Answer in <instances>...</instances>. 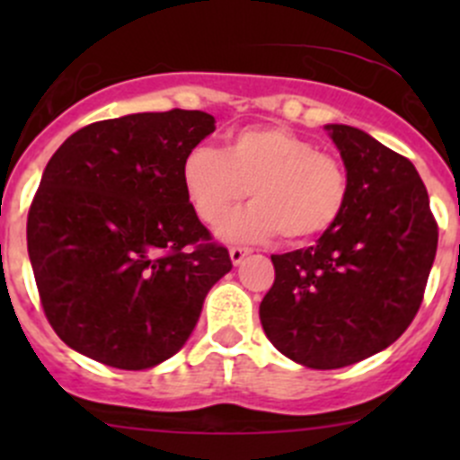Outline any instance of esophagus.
I'll list each match as a JSON object with an SVG mask.
<instances>
[{
	"label": "esophagus",
	"instance_id": "1",
	"mask_svg": "<svg viewBox=\"0 0 460 460\" xmlns=\"http://www.w3.org/2000/svg\"><path fill=\"white\" fill-rule=\"evenodd\" d=\"M249 252H252V249H247V247H231V249H229L231 262H234V264H240V262H243L244 256H247Z\"/></svg>",
	"mask_w": 460,
	"mask_h": 460
}]
</instances>
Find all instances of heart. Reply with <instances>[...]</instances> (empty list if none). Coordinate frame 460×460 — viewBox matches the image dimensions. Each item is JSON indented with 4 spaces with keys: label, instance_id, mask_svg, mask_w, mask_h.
Instances as JSON below:
<instances>
[{
    "label": "heart",
    "instance_id": "obj_1",
    "mask_svg": "<svg viewBox=\"0 0 460 460\" xmlns=\"http://www.w3.org/2000/svg\"><path fill=\"white\" fill-rule=\"evenodd\" d=\"M184 196L204 225H216L252 193V207L220 225V235L300 244L332 231L349 202V175L332 153L285 127H249L222 151L196 146L182 162Z\"/></svg>",
    "mask_w": 460,
    "mask_h": 460
}]
</instances>
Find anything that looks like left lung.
<instances>
[{"label":"left lung","mask_w":460,"mask_h":460,"mask_svg":"<svg viewBox=\"0 0 460 460\" xmlns=\"http://www.w3.org/2000/svg\"><path fill=\"white\" fill-rule=\"evenodd\" d=\"M327 131L349 202L314 247L271 256L276 280L260 303L273 347L312 369L347 367L398 341L419 314L438 244L414 164L360 128Z\"/></svg>","instance_id":"left-lung-1"}]
</instances>
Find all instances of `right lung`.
Masks as SVG:
<instances>
[{"instance_id":"1","label":"right lung","mask_w":460,"mask_h":460,"mask_svg":"<svg viewBox=\"0 0 460 460\" xmlns=\"http://www.w3.org/2000/svg\"><path fill=\"white\" fill-rule=\"evenodd\" d=\"M213 115L171 109L102 119L46 164L26 222L40 303L80 354L118 369L171 358L231 271L184 196L182 162Z\"/></svg>"}]
</instances>
